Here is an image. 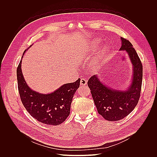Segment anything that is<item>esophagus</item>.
<instances>
[{
	"label": "esophagus",
	"mask_w": 157,
	"mask_h": 157,
	"mask_svg": "<svg viewBox=\"0 0 157 157\" xmlns=\"http://www.w3.org/2000/svg\"><path fill=\"white\" fill-rule=\"evenodd\" d=\"M87 81L86 79L81 78V81H80V84L81 86H85L86 84H87Z\"/></svg>",
	"instance_id": "34e87169"
}]
</instances>
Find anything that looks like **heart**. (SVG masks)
I'll list each match as a JSON object with an SVG mask.
<instances>
[{
    "label": "heart",
    "instance_id": "b5f03b06",
    "mask_svg": "<svg viewBox=\"0 0 157 157\" xmlns=\"http://www.w3.org/2000/svg\"><path fill=\"white\" fill-rule=\"evenodd\" d=\"M99 43H100V40L99 39H95L94 40L92 41V48H95L96 47L98 46V45L99 44ZM108 51V48L106 46H103L101 47L100 51V52H99V56L97 57V60H95L94 63V66H96L98 63V60L100 59L101 56L104 54L106 52V51Z\"/></svg>",
    "mask_w": 157,
    "mask_h": 157
}]
</instances>
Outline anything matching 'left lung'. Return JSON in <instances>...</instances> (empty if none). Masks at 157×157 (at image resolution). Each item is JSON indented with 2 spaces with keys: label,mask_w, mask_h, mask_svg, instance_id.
<instances>
[{
  "label": "left lung",
  "mask_w": 157,
  "mask_h": 157,
  "mask_svg": "<svg viewBox=\"0 0 157 157\" xmlns=\"http://www.w3.org/2000/svg\"><path fill=\"white\" fill-rule=\"evenodd\" d=\"M121 39L119 50L127 51L133 65L128 88L125 90L112 89L103 84L97 75L91 76L87 82L98 113L109 121L123 119L132 112L138 103L142 86L143 65L140 59L132 44L125 38Z\"/></svg>",
  "instance_id": "1"
}]
</instances>
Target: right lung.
I'll return each mask as SVG.
<instances>
[{
    "label": "right lung",
    "instance_id": "obj_1",
    "mask_svg": "<svg viewBox=\"0 0 157 157\" xmlns=\"http://www.w3.org/2000/svg\"><path fill=\"white\" fill-rule=\"evenodd\" d=\"M27 49L24 51L23 56ZM21 63L22 59L17 68V87L26 110L33 118L46 125H57L63 122L70 114L71 103L79 87L80 78L75 82L62 85L52 93L41 94L27 84L22 73Z\"/></svg>",
    "mask_w": 157,
    "mask_h": 157
}]
</instances>
